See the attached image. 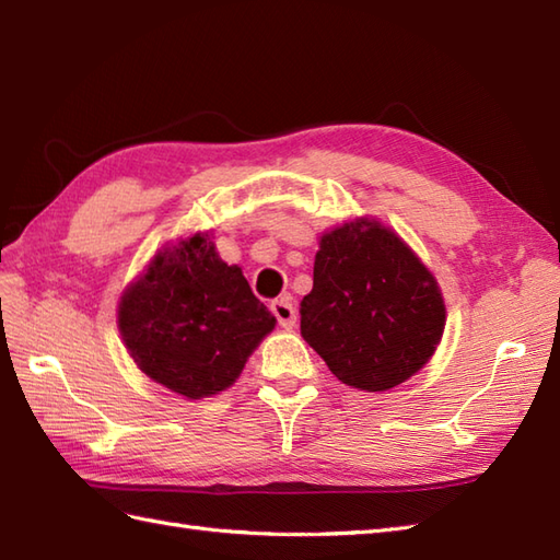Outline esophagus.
<instances>
[{"label": "esophagus", "mask_w": 560, "mask_h": 560, "mask_svg": "<svg viewBox=\"0 0 560 560\" xmlns=\"http://www.w3.org/2000/svg\"><path fill=\"white\" fill-rule=\"evenodd\" d=\"M271 312H275V317L279 322V326L283 328H293L295 326V307L291 303V298H277L275 303H271Z\"/></svg>", "instance_id": "esophagus-1"}]
</instances>
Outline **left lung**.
I'll return each instance as SVG.
<instances>
[{"mask_svg": "<svg viewBox=\"0 0 560 560\" xmlns=\"http://www.w3.org/2000/svg\"><path fill=\"white\" fill-rule=\"evenodd\" d=\"M447 310L421 257L374 218L319 238L300 334L331 374L366 393L405 383L435 354Z\"/></svg>", "mask_w": 560, "mask_h": 560, "instance_id": "obj_1", "label": "left lung"}]
</instances>
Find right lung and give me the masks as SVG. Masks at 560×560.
Wrapping results in <instances>:
<instances>
[{"instance_id":"right-lung-1","label":"right lung","mask_w":560,"mask_h":560,"mask_svg":"<svg viewBox=\"0 0 560 560\" xmlns=\"http://www.w3.org/2000/svg\"><path fill=\"white\" fill-rule=\"evenodd\" d=\"M275 324L241 267L218 255L212 232L158 250L118 303L120 336L141 374L186 399L234 385Z\"/></svg>"}]
</instances>
